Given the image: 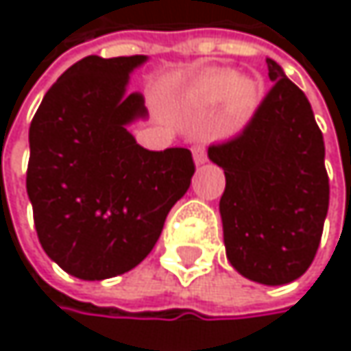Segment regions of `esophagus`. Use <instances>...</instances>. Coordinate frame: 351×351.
Returning <instances> with one entry per match:
<instances>
[{
	"label": "esophagus",
	"instance_id": "esophagus-1",
	"mask_svg": "<svg viewBox=\"0 0 351 351\" xmlns=\"http://www.w3.org/2000/svg\"><path fill=\"white\" fill-rule=\"evenodd\" d=\"M193 158H195V165H205L207 162V152H205L203 144H197L193 148Z\"/></svg>",
	"mask_w": 351,
	"mask_h": 351
}]
</instances>
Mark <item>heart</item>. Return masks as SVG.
Returning a JSON list of instances; mask_svg holds the SVG:
<instances>
[{"instance_id": "1", "label": "heart", "mask_w": 351, "mask_h": 351, "mask_svg": "<svg viewBox=\"0 0 351 351\" xmlns=\"http://www.w3.org/2000/svg\"><path fill=\"white\" fill-rule=\"evenodd\" d=\"M191 99L197 106L213 107L223 99L226 117L232 123H240L254 111L260 99V83L250 77H236L234 71L217 69L199 77L191 91Z\"/></svg>"}]
</instances>
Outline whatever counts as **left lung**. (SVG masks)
<instances>
[{
	"instance_id": "left-lung-1",
	"label": "left lung",
	"mask_w": 351,
	"mask_h": 351,
	"mask_svg": "<svg viewBox=\"0 0 351 351\" xmlns=\"http://www.w3.org/2000/svg\"><path fill=\"white\" fill-rule=\"evenodd\" d=\"M274 83L240 136L213 144L223 169L219 201L230 264L245 278L278 287L303 276L329 207L325 144L305 93L266 58Z\"/></svg>"
}]
</instances>
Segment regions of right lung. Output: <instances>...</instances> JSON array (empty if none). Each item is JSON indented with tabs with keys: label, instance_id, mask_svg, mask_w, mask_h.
Wrapping results in <instances>:
<instances>
[{
	"label": "right lung",
	"instance_id": "right-lung-1",
	"mask_svg": "<svg viewBox=\"0 0 351 351\" xmlns=\"http://www.w3.org/2000/svg\"><path fill=\"white\" fill-rule=\"evenodd\" d=\"M146 60L85 56L48 89L30 123L36 234L48 258L81 280L138 266L195 173L191 150H146L128 130L148 115L144 97L128 93Z\"/></svg>",
	"mask_w": 351,
	"mask_h": 351
}]
</instances>
